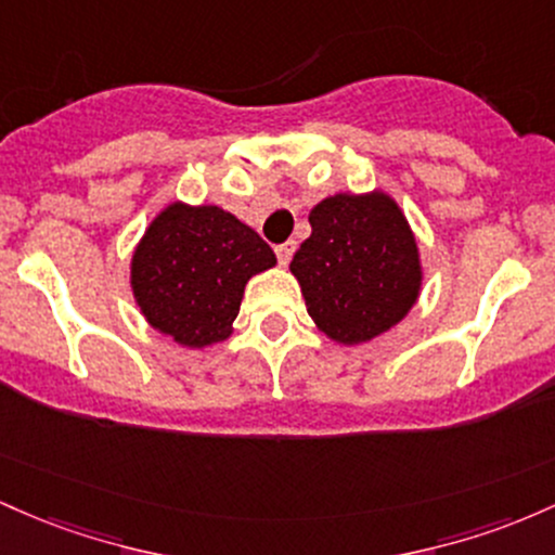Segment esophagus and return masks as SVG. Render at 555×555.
Masks as SVG:
<instances>
[{
	"mask_svg": "<svg viewBox=\"0 0 555 555\" xmlns=\"http://www.w3.org/2000/svg\"><path fill=\"white\" fill-rule=\"evenodd\" d=\"M294 251H296V244L294 241H288V244H280L278 248H275V254H278V261L280 264H288L291 261V257H294Z\"/></svg>",
	"mask_w": 555,
	"mask_h": 555,
	"instance_id": "34e87169",
	"label": "esophagus"
}]
</instances>
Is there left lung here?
Returning <instances> with one entry per match:
<instances>
[{
  "label": "left lung",
  "mask_w": 555,
  "mask_h": 555,
  "mask_svg": "<svg viewBox=\"0 0 555 555\" xmlns=\"http://www.w3.org/2000/svg\"><path fill=\"white\" fill-rule=\"evenodd\" d=\"M311 235L294 254L309 317L340 346L370 344L412 311L422 294L420 244L385 191L335 194L309 211Z\"/></svg>",
  "instance_id": "1"
}]
</instances>
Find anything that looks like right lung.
I'll return each instance as SVG.
<instances>
[{"label": "right lung", "instance_id": "add662e5", "mask_svg": "<svg viewBox=\"0 0 555 555\" xmlns=\"http://www.w3.org/2000/svg\"><path fill=\"white\" fill-rule=\"evenodd\" d=\"M254 228L217 204L170 202L130 257V291L143 320L183 348L233 335L246 283L275 267Z\"/></svg>", "mask_w": 555, "mask_h": 555}]
</instances>
